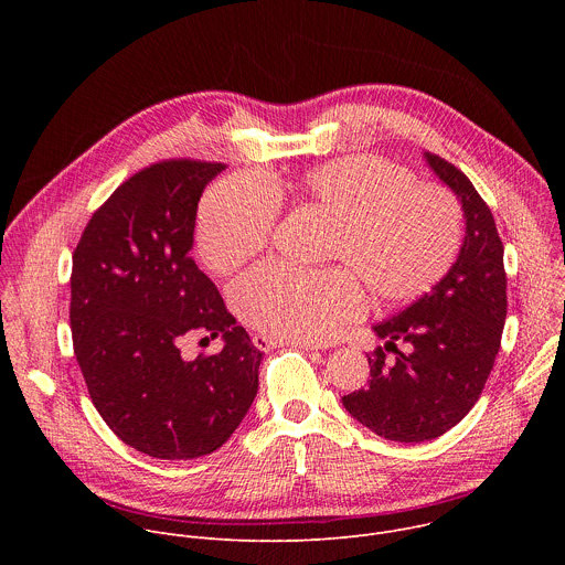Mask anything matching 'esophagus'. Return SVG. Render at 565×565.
I'll return each instance as SVG.
<instances>
[{
	"label": "esophagus",
	"mask_w": 565,
	"mask_h": 565,
	"mask_svg": "<svg viewBox=\"0 0 565 565\" xmlns=\"http://www.w3.org/2000/svg\"><path fill=\"white\" fill-rule=\"evenodd\" d=\"M253 344L259 349V351H270V349H275V347H279V344H284L281 340H277V338H270V335H262V333H255L253 335ZM290 344H295V347H301V349H306V351H317V349H324V344H319V342H306V340H299V342H290Z\"/></svg>",
	"instance_id": "34e87169"
}]
</instances>
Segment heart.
Wrapping results in <instances>:
<instances>
[{
  "label": "heart",
  "mask_w": 565,
  "mask_h": 565,
  "mask_svg": "<svg viewBox=\"0 0 565 565\" xmlns=\"http://www.w3.org/2000/svg\"><path fill=\"white\" fill-rule=\"evenodd\" d=\"M301 190L335 218L327 257L347 268L306 270L264 262L238 277L232 303L264 333L331 340L364 312L356 274L377 299L407 301L427 292L458 253L462 218L456 199L443 188L416 185L407 170L386 160H333L308 172ZM279 210L281 196L264 177L234 174L216 183L199 207L201 259L216 273L248 262L268 246Z\"/></svg>",
  "instance_id": "heart-1"
}]
</instances>
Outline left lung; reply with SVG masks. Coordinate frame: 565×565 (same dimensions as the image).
<instances>
[{
    "label": "left lung",
    "mask_w": 565,
    "mask_h": 565,
    "mask_svg": "<svg viewBox=\"0 0 565 565\" xmlns=\"http://www.w3.org/2000/svg\"><path fill=\"white\" fill-rule=\"evenodd\" d=\"M425 158L462 207L458 259L418 301L373 327L386 344L369 358V386L342 397L358 423L395 443L434 440L471 412L501 349L508 315L503 244L488 203L445 158L429 151ZM395 341L408 351L397 352ZM388 350L396 353L393 361L385 360Z\"/></svg>",
    "instance_id": "obj_1"
}]
</instances>
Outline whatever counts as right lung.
<instances>
[{
    "label": "right lung",
    "instance_id": "right-lung-1",
    "mask_svg": "<svg viewBox=\"0 0 565 565\" xmlns=\"http://www.w3.org/2000/svg\"><path fill=\"white\" fill-rule=\"evenodd\" d=\"M225 166L163 160L127 179L73 253L71 333L92 402L129 447L160 460L218 449L259 388L262 351L190 257L196 207ZM192 334L222 335L185 361Z\"/></svg>",
    "mask_w": 565,
    "mask_h": 565
}]
</instances>
